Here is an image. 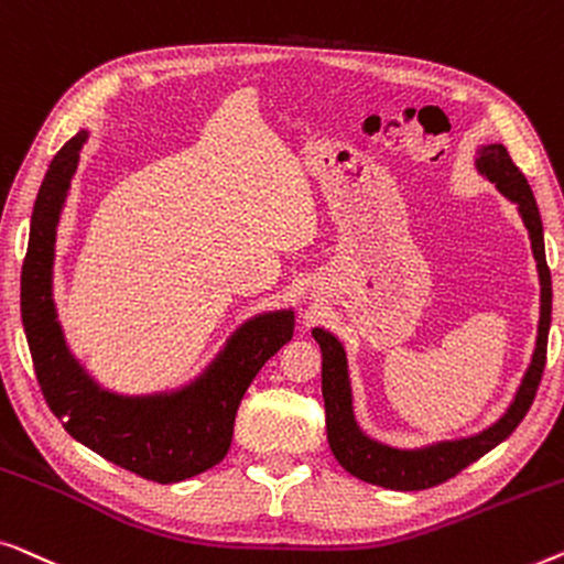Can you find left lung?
<instances>
[{"label": "left lung", "mask_w": 564, "mask_h": 564, "mask_svg": "<svg viewBox=\"0 0 564 564\" xmlns=\"http://www.w3.org/2000/svg\"><path fill=\"white\" fill-rule=\"evenodd\" d=\"M475 169L486 176L490 184H496L506 199H511L519 206L523 227L529 229L531 252H534L539 285H542V306H539V329H536V347L531 355V362L517 395H513L511 406L506 414L473 437L463 440H444L426 444L419 449H399L388 447V444L372 440L365 434L358 422H355L352 411V388L350 372H347V355L339 339L332 332L314 327V339L322 347V395L324 411H327V440L335 452L337 463L347 473L355 475L372 486L391 488V490H424L440 482L455 478L459 470L480 459L496 444H501L509 434L521 424L527 411L534 401L539 380H542L544 362H546V335H550L552 322V275L546 268L544 258V232L542 217H539V206L531 194V186L523 178V173L511 161L509 150L501 142H490V145L478 148L475 158Z\"/></svg>", "instance_id": "1"}]
</instances>
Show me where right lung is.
Here are the masks:
<instances>
[{
    "mask_svg": "<svg viewBox=\"0 0 564 564\" xmlns=\"http://www.w3.org/2000/svg\"><path fill=\"white\" fill-rule=\"evenodd\" d=\"M86 138L78 132L55 153L30 219L20 312L35 376L70 437L140 478L181 482L225 459L237 406L258 370L293 337V312L252 316L178 391L122 395L101 388L70 355L53 304L55 229Z\"/></svg>",
    "mask_w": 564,
    "mask_h": 564,
    "instance_id": "add662e5",
    "label": "right lung"
}]
</instances>
